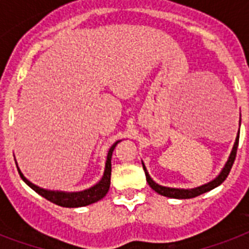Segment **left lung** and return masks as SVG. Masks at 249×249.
<instances>
[{
  "label": "left lung",
  "mask_w": 249,
  "mask_h": 249,
  "mask_svg": "<svg viewBox=\"0 0 249 249\" xmlns=\"http://www.w3.org/2000/svg\"><path fill=\"white\" fill-rule=\"evenodd\" d=\"M238 142H239V131H238V135H236L235 138V142H234L233 145V149H231V152H230V156L228 159V161L225 162L224 167L221 169L220 174L215 179H212L211 181L206 184H202L199 187H196V188H191V189H183V188H170V187H163V185H160L157 184L156 181L153 180L152 178L149 177L148 171L145 169V165L143 163L142 161V165H143V170H144L145 174V179H147V183L151 188H152L153 191L159 193L161 196H165V197H169V198H177V199H188V198H195L199 195H203L206 192L211 191L213 188L219 187L220 184L223 183L225 180L228 175L230 173V169L233 166L234 163V160H235L236 156V148H238Z\"/></svg>",
  "instance_id": "8db88e82"
}]
</instances>
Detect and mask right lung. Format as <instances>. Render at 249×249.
<instances>
[{"instance_id":"obj_1","label":"right lung","mask_w":249,"mask_h":249,"mask_svg":"<svg viewBox=\"0 0 249 249\" xmlns=\"http://www.w3.org/2000/svg\"><path fill=\"white\" fill-rule=\"evenodd\" d=\"M118 142H115L114 144L111 145V148L107 152V159L106 163H105V171L104 175L101 178V180L97 184H94L93 187L84 189V191L79 192H64V191H51V189H44L40 188L36 184H33L30 180H28L21 170L19 169V165L16 163L18 166V171H19L20 177L25 181L26 185H29L34 192H37L38 195L44 197L52 203L61 206V207H83V206L92 205L94 202H98L100 199L107 195V192L110 189V180H111V157H112V152H114L115 147L118 145ZM16 162V161H15Z\"/></svg>"}]
</instances>
